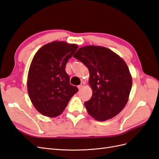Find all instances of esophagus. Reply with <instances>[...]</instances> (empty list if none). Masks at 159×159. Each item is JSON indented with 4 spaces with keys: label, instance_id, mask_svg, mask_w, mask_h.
Returning <instances> with one entry per match:
<instances>
[{
    "label": "esophagus",
    "instance_id": "1",
    "mask_svg": "<svg viewBox=\"0 0 159 159\" xmlns=\"http://www.w3.org/2000/svg\"><path fill=\"white\" fill-rule=\"evenodd\" d=\"M84 85H85V84L84 83V82H82V83H81V84L80 85H79L78 86V89H81V88H82L84 86Z\"/></svg>",
    "mask_w": 159,
    "mask_h": 159
}]
</instances>
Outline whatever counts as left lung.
I'll use <instances>...</instances> for the list:
<instances>
[{"label":"left lung","instance_id":"8db88e82","mask_svg":"<svg viewBox=\"0 0 159 159\" xmlns=\"http://www.w3.org/2000/svg\"><path fill=\"white\" fill-rule=\"evenodd\" d=\"M87 67L91 98L84 103L97 121L111 119L125 106L132 87V78L124 60L107 48L84 46L73 56Z\"/></svg>","mask_w":159,"mask_h":159}]
</instances>
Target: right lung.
<instances>
[{
	"label": "right lung",
	"instance_id": "obj_1",
	"mask_svg": "<svg viewBox=\"0 0 159 159\" xmlns=\"http://www.w3.org/2000/svg\"><path fill=\"white\" fill-rule=\"evenodd\" d=\"M78 48L76 44L54 41L43 46L34 56L28 75V92L34 106L43 115L58 116L78 91L70 84L65 70Z\"/></svg>",
	"mask_w": 159,
	"mask_h": 159
}]
</instances>
